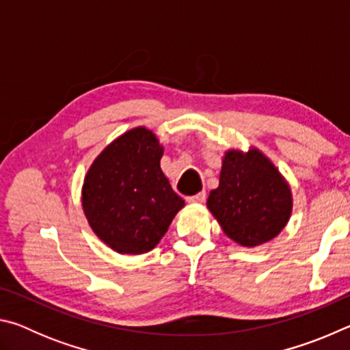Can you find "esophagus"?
Segmentation results:
<instances>
[{
  "mask_svg": "<svg viewBox=\"0 0 350 350\" xmlns=\"http://www.w3.org/2000/svg\"><path fill=\"white\" fill-rule=\"evenodd\" d=\"M205 199H206V194L199 193V194H194V196H188L187 202L188 204H202V202H205Z\"/></svg>",
  "mask_w": 350,
  "mask_h": 350,
  "instance_id": "esophagus-1",
  "label": "esophagus"
}]
</instances>
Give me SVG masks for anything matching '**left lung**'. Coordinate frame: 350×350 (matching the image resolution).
I'll return each mask as SVG.
<instances>
[{
    "label": "left lung",
    "mask_w": 350,
    "mask_h": 350,
    "mask_svg": "<svg viewBox=\"0 0 350 350\" xmlns=\"http://www.w3.org/2000/svg\"><path fill=\"white\" fill-rule=\"evenodd\" d=\"M206 206L230 239L256 247L281 233L293 200L278 168L252 148L248 152H225L219 187L211 189Z\"/></svg>",
    "instance_id": "8db88e82"
}]
</instances>
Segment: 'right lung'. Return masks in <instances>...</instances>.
<instances>
[{"label":"right lung","mask_w":350,"mask_h":350,"mask_svg":"<svg viewBox=\"0 0 350 350\" xmlns=\"http://www.w3.org/2000/svg\"><path fill=\"white\" fill-rule=\"evenodd\" d=\"M162 156L156 135L140 126L106 146L88 171L83 211L94 233L112 250H152L183 206L162 173Z\"/></svg>","instance_id":"add662e5"}]
</instances>
